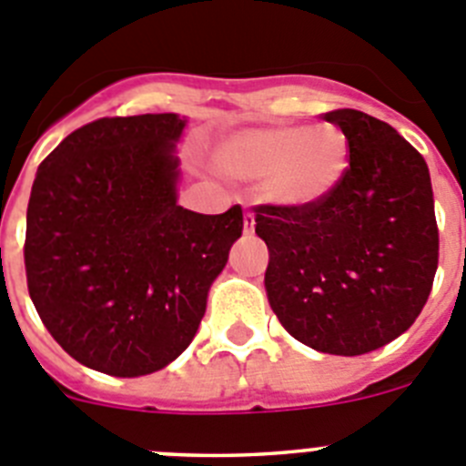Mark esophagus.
I'll use <instances>...</instances> for the list:
<instances>
[{
  "mask_svg": "<svg viewBox=\"0 0 466 466\" xmlns=\"http://www.w3.org/2000/svg\"><path fill=\"white\" fill-rule=\"evenodd\" d=\"M253 229H255V216H253V211H246L243 213V232L250 234Z\"/></svg>",
  "mask_w": 466,
  "mask_h": 466,
  "instance_id": "esophagus-1",
  "label": "esophagus"
}]
</instances>
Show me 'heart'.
Wrapping results in <instances>:
<instances>
[{
  "label": "heart",
  "instance_id": "heart-1",
  "mask_svg": "<svg viewBox=\"0 0 466 466\" xmlns=\"http://www.w3.org/2000/svg\"><path fill=\"white\" fill-rule=\"evenodd\" d=\"M216 162L232 176L262 178L274 204L304 208L337 190L348 169V139L332 123L243 129L220 144Z\"/></svg>",
  "mask_w": 466,
  "mask_h": 466
}]
</instances>
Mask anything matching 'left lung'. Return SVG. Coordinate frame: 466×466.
<instances>
[{
    "mask_svg": "<svg viewBox=\"0 0 466 466\" xmlns=\"http://www.w3.org/2000/svg\"><path fill=\"white\" fill-rule=\"evenodd\" d=\"M348 139L332 195L304 208L259 204L267 297L280 325L329 355H364L404 334L431 292L439 228L427 162L383 120L325 113Z\"/></svg>",
    "mask_w": 466,
    "mask_h": 466,
    "instance_id": "8db88e82",
    "label": "left lung"
}]
</instances>
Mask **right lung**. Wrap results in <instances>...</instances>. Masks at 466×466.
I'll use <instances>...</instances> for the list:
<instances>
[{"mask_svg": "<svg viewBox=\"0 0 466 466\" xmlns=\"http://www.w3.org/2000/svg\"><path fill=\"white\" fill-rule=\"evenodd\" d=\"M176 113L99 118L36 171L25 274L41 322L76 362L134 379L190 346L243 211L176 204Z\"/></svg>", "mask_w": 466, "mask_h": 466, "instance_id": "obj_1", "label": "right lung"}]
</instances>
